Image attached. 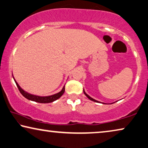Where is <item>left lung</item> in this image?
Masks as SVG:
<instances>
[{
	"label": "left lung",
	"instance_id": "1",
	"mask_svg": "<svg viewBox=\"0 0 148 148\" xmlns=\"http://www.w3.org/2000/svg\"><path fill=\"white\" fill-rule=\"evenodd\" d=\"M83 92H84V94H85V95H86V96H87V98H89V99L90 100L93 101L97 102V103H100L99 101H97V100H95V99H93V98H92V97H90V96H89L88 95H87V94L86 93H85V91H84V90H83Z\"/></svg>",
	"mask_w": 148,
	"mask_h": 148
}]
</instances>
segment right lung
Instances as JSON below:
<instances>
[{
	"instance_id": "1",
	"label": "right lung",
	"mask_w": 148,
	"mask_h": 148,
	"mask_svg": "<svg viewBox=\"0 0 148 148\" xmlns=\"http://www.w3.org/2000/svg\"><path fill=\"white\" fill-rule=\"evenodd\" d=\"M14 81H15L16 85L17 87H18L19 91L21 92V93L22 94L25 98H27V99L29 100L33 101L40 103H51L54 101L58 99L59 98L61 97V96L63 95L64 92H65V86H64L63 89H62L60 92H59L58 93H56L55 94V95H53L51 96H47V97H40V96L31 95V94L27 93V92H25L24 90H23L21 88V87L19 86L18 83L16 82L15 80H14Z\"/></svg>"
}]
</instances>
